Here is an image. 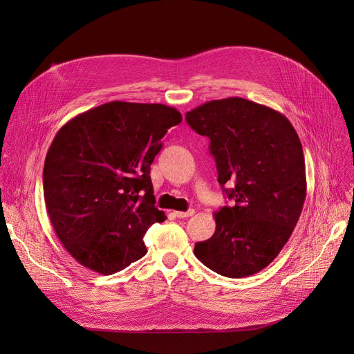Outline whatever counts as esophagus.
<instances>
[{
  "mask_svg": "<svg viewBox=\"0 0 354 354\" xmlns=\"http://www.w3.org/2000/svg\"><path fill=\"white\" fill-rule=\"evenodd\" d=\"M195 214V211L194 209H189V211H187V212H182V211H175V215L178 216V218H188V216H192Z\"/></svg>",
  "mask_w": 354,
  "mask_h": 354,
  "instance_id": "34e87169",
  "label": "esophagus"
}]
</instances>
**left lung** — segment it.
I'll list each match as a JSON object with an SVG mask.
<instances>
[{
    "mask_svg": "<svg viewBox=\"0 0 354 354\" xmlns=\"http://www.w3.org/2000/svg\"><path fill=\"white\" fill-rule=\"evenodd\" d=\"M209 138L218 182L234 207L214 214V235L194 252L212 271L243 278L264 270L291 236L306 199L303 146L290 120L243 97L203 103L185 115ZM236 187L227 190L228 182Z\"/></svg>",
    "mask_w": 354,
    "mask_h": 354,
    "instance_id": "left-lung-1",
    "label": "left lung"
}]
</instances>
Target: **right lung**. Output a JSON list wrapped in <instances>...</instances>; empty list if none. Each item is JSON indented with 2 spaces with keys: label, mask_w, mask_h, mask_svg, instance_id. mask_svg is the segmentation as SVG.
I'll return each instance as SVG.
<instances>
[{
  "label": "right lung",
  "mask_w": 354,
  "mask_h": 354,
  "mask_svg": "<svg viewBox=\"0 0 354 354\" xmlns=\"http://www.w3.org/2000/svg\"><path fill=\"white\" fill-rule=\"evenodd\" d=\"M175 107L110 102L67 122L44 162L46 208L60 243L77 263L110 275L140 259L143 236L166 219L155 207L151 165Z\"/></svg>",
  "instance_id": "right-lung-1"
}]
</instances>
